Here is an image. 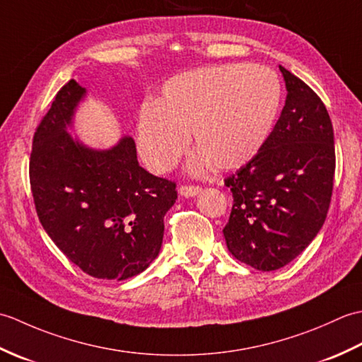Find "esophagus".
<instances>
[{
  "instance_id": "esophagus-1",
  "label": "esophagus",
  "mask_w": 362,
  "mask_h": 362,
  "mask_svg": "<svg viewBox=\"0 0 362 362\" xmlns=\"http://www.w3.org/2000/svg\"><path fill=\"white\" fill-rule=\"evenodd\" d=\"M201 189H202V188L199 187V185H180L179 193H180L182 196H185V197H193V196L201 193Z\"/></svg>"
}]
</instances>
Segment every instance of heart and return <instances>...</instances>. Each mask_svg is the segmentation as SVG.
Wrapping results in <instances>:
<instances>
[{
    "label": "heart",
    "mask_w": 362,
    "mask_h": 362,
    "mask_svg": "<svg viewBox=\"0 0 362 362\" xmlns=\"http://www.w3.org/2000/svg\"><path fill=\"white\" fill-rule=\"evenodd\" d=\"M281 104L279 76L264 65L230 64L199 68L169 79L157 104L138 118V149L153 173L171 169L188 148L194 169L211 163L236 169L263 149Z\"/></svg>",
    "instance_id": "heart-1"
}]
</instances>
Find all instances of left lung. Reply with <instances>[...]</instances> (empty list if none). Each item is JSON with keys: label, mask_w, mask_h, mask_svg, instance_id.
Returning <instances> with one entry per match:
<instances>
[{"label": "left lung", "mask_w": 362, "mask_h": 362, "mask_svg": "<svg viewBox=\"0 0 362 362\" xmlns=\"http://www.w3.org/2000/svg\"><path fill=\"white\" fill-rule=\"evenodd\" d=\"M286 103L266 144L224 179L233 196L228 252L257 271H276L319 233L333 194L334 134L316 91L280 66Z\"/></svg>", "instance_id": "obj_1"}]
</instances>
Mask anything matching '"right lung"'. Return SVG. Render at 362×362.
Listing matches in <instances>:
<instances>
[{
  "label": "right lung",
  "mask_w": 362,
  "mask_h": 362,
  "mask_svg": "<svg viewBox=\"0 0 362 362\" xmlns=\"http://www.w3.org/2000/svg\"><path fill=\"white\" fill-rule=\"evenodd\" d=\"M83 95L66 82L37 126L30 191L45 232L71 263L95 279L126 280L157 258L177 185L140 166L132 138L103 152L74 141L66 126Z\"/></svg>",
  "instance_id": "add662e5"
}]
</instances>
